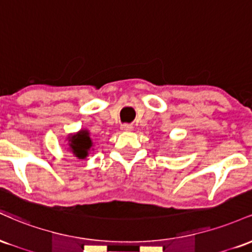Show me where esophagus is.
Listing matches in <instances>:
<instances>
[{
  "instance_id": "esophagus-1",
  "label": "esophagus",
  "mask_w": 252,
  "mask_h": 252,
  "mask_svg": "<svg viewBox=\"0 0 252 252\" xmlns=\"http://www.w3.org/2000/svg\"><path fill=\"white\" fill-rule=\"evenodd\" d=\"M121 129H122L123 131H131L132 126L131 124H122V126H121Z\"/></svg>"
}]
</instances>
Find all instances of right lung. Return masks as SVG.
<instances>
[{
  "label": "right lung",
  "mask_w": 252,
  "mask_h": 252,
  "mask_svg": "<svg viewBox=\"0 0 252 252\" xmlns=\"http://www.w3.org/2000/svg\"><path fill=\"white\" fill-rule=\"evenodd\" d=\"M65 141H67L65 146L67 152L79 160H85L91 154V150H94V142L88 129H80L78 132L67 135Z\"/></svg>",
  "instance_id": "1"
}]
</instances>
